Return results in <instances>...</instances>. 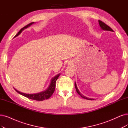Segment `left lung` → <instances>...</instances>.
Masks as SVG:
<instances>
[{"label": "left lung", "mask_w": 128, "mask_h": 128, "mask_svg": "<svg viewBox=\"0 0 128 128\" xmlns=\"http://www.w3.org/2000/svg\"><path fill=\"white\" fill-rule=\"evenodd\" d=\"M98 24H99V25H100V27L101 28V29L103 30H106V31H110V32H113V30H112V28H110L109 26H108L107 25H106L105 23H104L103 22H102V21L101 20H98ZM75 88H76V92H78V93L79 94V95L81 96L82 98H85V99H86V100H94V98H87L86 96H83V94L82 93H80V92L79 91L77 87V86H76V83H75Z\"/></svg>", "instance_id": "8db88e82"}]
</instances>
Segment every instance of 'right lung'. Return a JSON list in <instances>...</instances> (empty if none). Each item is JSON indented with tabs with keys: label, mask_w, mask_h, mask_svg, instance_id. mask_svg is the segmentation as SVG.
Instances as JSON below:
<instances>
[{
	"label": "right lung",
	"mask_w": 128,
	"mask_h": 128,
	"mask_svg": "<svg viewBox=\"0 0 128 128\" xmlns=\"http://www.w3.org/2000/svg\"><path fill=\"white\" fill-rule=\"evenodd\" d=\"M34 23V22H32L29 24H28L27 25L25 26L24 27L22 28V29L20 30V31L17 33V34H16L14 37H16L18 36L19 35L21 34V32H22V30L26 29V28L30 27ZM60 74L59 73L58 74L56 75V76H55L54 77L52 78L50 80V82L48 87L45 90L42 91V92H39V93H34V94H26V93H22V92L19 91L15 88H14L15 90L17 92H18L19 94H21V95L24 96L28 98L32 99V100H36V101H43L45 100H47V99L50 98L52 96V94H53V93L55 91L56 80H58V78Z\"/></svg>",
	"instance_id": "add662e5"
}]
</instances>
